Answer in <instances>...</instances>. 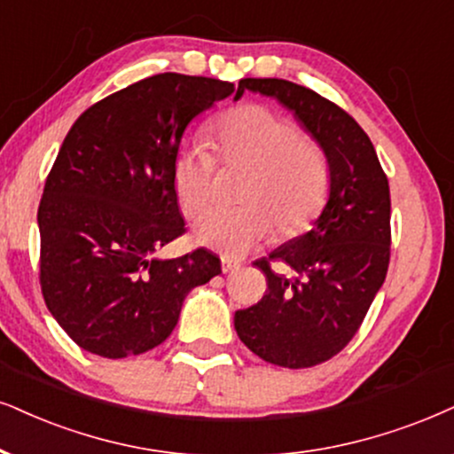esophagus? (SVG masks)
I'll list each match as a JSON object with an SVG mask.
<instances>
[{"label":"esophagus","mask_w":454,"mask_h":454,"mask_svg":"<svg viewBox=\"0 0 454 454\" xmlns=\"http://www.w3.org/2000/svg\"><path fill=\"white\" fill-rule=\"evenodd\" d=\"M240 263L237 260H232V257H222V272L228 274L232 272V270H239Z\"/></svg>","instance_id":"1"}]
</instances>
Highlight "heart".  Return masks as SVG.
I'll return each mask as SVG.
<instances>
[{
    "mask_svg": "<svg viewBox=\"0 0 454 454\" xmlns=\"http://www.w3.org/2000/svg\"><path fill=\"white\" fill-rule=\"evenodd\" d=\"M220 163L247 168L239 207H217L199 217L194 240L223 255H243L277 228L280 237L301 232L323 209L331 184L326 153L278 113L245 105L222 114L211 128ZM215 159L199 145H184L174 157L171 182L188 220L207 207Z\"/></svg>",
    "mask_w": 454,
    "mask_h": 454,
    "instance_id": "1",
    "label": "heart"
}]
</instances>
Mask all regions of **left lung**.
Wrapping results in <instances>:
<instances>
[{"instance_id": "left-lung-1", "label": "left lung", "mask_w": 454, "mask_h": 454, "mask_svg": "<svg viewBox=\"0 0 454 454\" xmlns=\"http://www.w3.org/2000/svg\"><path fill=\"white\" fill-rule=\"evenodd\" d=\"M245 90L294 111L329 159V199L312 231L255 262L266 295L234 314L240 341L262 360L308 369L348 346L386 280L389 184L369 136L335 102L285 79H240L237 100Z\"/></svg>"}]
</instances>
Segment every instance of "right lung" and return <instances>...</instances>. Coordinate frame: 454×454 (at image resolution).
<instances>
[{
	"label": "right lung",
	"mask_w": 454,
	"mask_h": 454,
	"mask_svg": "<svg viewBox=\"0 0 454 454\" xmlns=\"http://www.w3.org/2000/svg\"><path fill=\"white\" fill-rule=\"evenodd\" d=\"M234 83L160 73L114 91L73 123L54 160L37 223L39 283L67 335L102 358L163 343L188 291L222 272L207 249L159 260L184 234L171 182L182 136Z\"/></svg>",
	"instance_id": "obj_1"
}]
</instances>
